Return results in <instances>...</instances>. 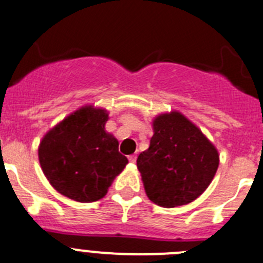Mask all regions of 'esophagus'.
<instances>
[{"label":"esophagus","instance_id":"34e87169","mask_svg":"<svg viewBox=\"0 0 263 263\" xmlns=\"http://www.w3.org/2000/svg\"><path fill=\"white\" fill-rule=\"evenodd\" d=\"M136 159H137V155H136V154H132V155H129V157H128V160H129V162H131V163L136 162Z\"/></svg>","mask_w":263,"mask_h":263}]
</instances>
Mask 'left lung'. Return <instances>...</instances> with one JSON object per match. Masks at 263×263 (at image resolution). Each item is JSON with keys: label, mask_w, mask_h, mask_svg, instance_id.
I'll return each mask as SVG.
<instances>
[{"label": "left lung", "mask_w": 263, "mask_h": 263, "mask_svg": "<svg viewBox=\"0 0 263 263\" xmlns=\"http://www.w3.org/2000/svg\"><path fill=\"white\" fill-rule=\"evenodd\" d=\"M149 149L137 158L145 193L164 208L185 205L202 195L217 172L215 145L180 111L153 121Z\"/></svg>", "instance_id": "8db88e82"}]
</instances>
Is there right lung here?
Here are the masks:
<instances>
[{
    "label": "right lung",
    "mask_w": 263,
    "mask_h": 263,
    "mask_svg": "<svg viewBox=\"0 0 263 263\" xmlns=\"http://www.w3.org/2000/svg\"><path fill=\"white\" fill-rule=\"evenodd\" d=\"M108 119L105 109L86 105L43 136L38 147L41 168L61 195L96 202L128 163L119 153L118 140L105 131Z\"/></svg>",
    "instance_id": "1"
}]
</instances>
